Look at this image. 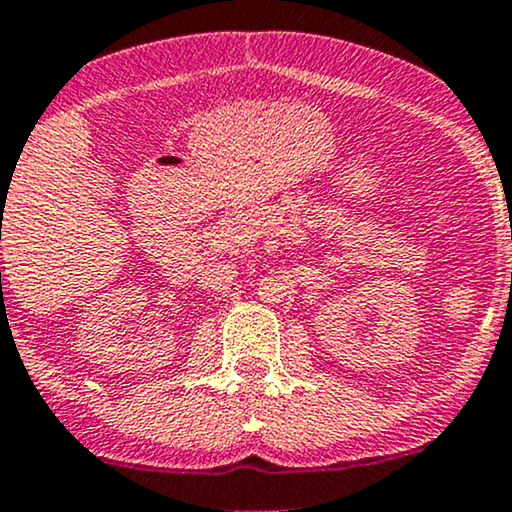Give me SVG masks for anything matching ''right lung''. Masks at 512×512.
Wrapping results in <instances>:
<instances>
[{
  "label": "right lung",
  "mask_w": 512,
  "mask_h": 512,
  "mask_svg": "<svg viewBox=\"0 0 512 512\" xmlns=\"http://www.w3.org/2000/svg\"><path fill=\"white\" fill-rule=\"evenodd\" d=\"M0 276H2V274H0ZM0 281H2V278H0Z\"/></svg>",
  "instance_id": "right-lung-1"
}]
</instances>
